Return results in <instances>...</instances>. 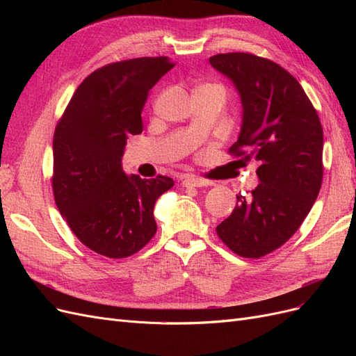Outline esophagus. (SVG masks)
Returning a JSON list of instances; mask_svg holds the SVG:
<instances>
[{
  "label": "esophagus",
  "instance_id": "1",
  "mask_svg": "<svg viewBox=\"0 0 356 356\" xmlns=\"http://www.w3.org/2000/svg\"><path fill=\"white\" fill-rule=\"evenodd\" d=\"M182 186H184V187H208V186H212V182L208 181V179L188 177V178L182 181Z\"/></svg>",
  "mask_w": 356,
  "mask_h": 356
}]
</instances>
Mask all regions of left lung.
<instances>
[{
	"label": "left lung",
	"mask_w": 356,
	"mask_h": 356,
	"mask_svg": "<svg viewBox=\"0 0 356 356\" xmlns=\"http://www.w3.org/2000/svg\"><path fill=\"white\" fill-rule=\"evenodd\" d=\"M211 65L229 77L242 102V127L229 153L254 157L258 184L238 195L218 238L245 258H260L293 236L319 195L324 132L300 83L273 60L251 53H220Z\"/></svg>",
	"instance_id": "8db88e82"
}]
</instances>
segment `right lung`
<instances>
[{
	"mask_svg": "<svg viewBox=\"0 0 356 356\" xmlns=\"http://www.w3.org/2000/svg\"><path fill=\"white\" fill-rule=\"evenodd\" d=\"M174 67L166 56L108 63L83 80L58 122L53 195L72 233L96 254L131 257L156 234L154 204L174 179L126 175L122 156L127 138L143 132L149 89Z\"/></svg>",
	"mask_w": 356,
	"mask_h": 356,
	"instance_id": "right-lung-1",
	"label": "right lung"
}]
</instances>
